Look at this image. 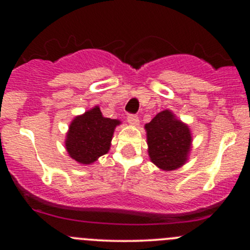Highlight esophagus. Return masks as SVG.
<instances>
[{"mask_svg": "<svg viewBox=\"0 0 250 250\" xmlns=\"http://www.w3.org/2000/svg\"><path fill=\"white\" fill-rule=\"evenodd\" d=\"M128 122L130 123V125H139V122H140L139 116L134 115V114H129V115H128Z\"/></svg>", "mask_w": 250, "mask_h": 250, "instance_id": "obj_1", "label": "esophagus"}]
</instances>
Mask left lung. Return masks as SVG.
Instances as JSON below:
<instances>
[{"label": "left lung", "mask_w": 250, "mask_h": 250, "mask_svg": "<svg viewBox=\"0 0 250 250\" xmlns=\"http://www.w3.org/2000/svg\"><path fill=\"white\" fill-rule=\"evenodd\" d=\"M151 162L163 170H174L187 161L191 136L189 128L173 113L163 110L146 125Z\"/></svg>", "instance_id": "8db88e82"}]
</instances>
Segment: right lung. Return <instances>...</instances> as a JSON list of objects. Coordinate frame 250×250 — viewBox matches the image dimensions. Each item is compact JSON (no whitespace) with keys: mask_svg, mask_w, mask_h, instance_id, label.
<instances>
[{"mask_svg":"<svg viewBox=\"0 0 250 250\" xmlns=\"http://www.w3.org/2000/svg\"><path fill=\"white\" fill-rule=\"evenodd\" d=\"M117 125H120L119 120L103 117L99 107L75 117L65 140L68 154L82 165L96 161L100 156L108 153Z\"/></svg>","mask_w":250,"mask_h":250,"instance_id":"1","label":"right lung"}]
</instances>
